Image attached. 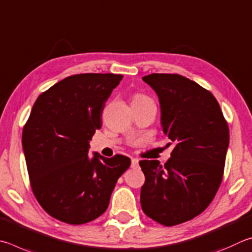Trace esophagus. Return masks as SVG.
<instances>
[{"label": "esophagus", "mask_w": 252, "mask_h": 252, "mask_svg": "<svg viewBox=\"0 0 252 252\" xmlns=\"http://www.w3.org/2000/svg\"><path fill=\"white\" fill-rule=\"evenodd\" d=\"M138 159L137 158H131V168H137L138 167Z\"/></svg>", "instance_id": "esophagus-1"}]
</instances>
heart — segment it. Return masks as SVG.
I'll use <instances>...</instances> for the list:
<instances>
[{
	"label": "heart",
	"mask_w": 252,
	"mask_h": 252,
	"mask_svg": "<svg viewBox=\"0 0 252 252\" xmlns=\"http://www.w3.org/2000/svg\"><path fill=\"white\" fill-rule=\"evenodd\" d=\"M147 100H151V99H149L147 96L142 95V94H136L133 97V101H147Z\"/></svg>",
	"instance_id": "1"
}]
</instances>
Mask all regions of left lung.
<instances>
[{
	"label": "left lung",
	"mask_w": 252,
	"mask_h": 252,
	"mask_svg": "<svg viewBox=\"0 0 252 252\" xmlns=\"http://www.w3.org/2000/svg\"><path fill=\"white\" fill-rule=\"evenodd\" d=\"M143 81L158 96L162 130L175 147L164 166L139 161L145 175L140 205L149 218L175 226L214 199L229 146L228 124L215 96L196 82L178 74H151Z\"/></svg>",
	"instance_id": "obj_1"
}]
</instances>
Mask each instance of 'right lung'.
Segmentation results:
<instances>
[{"label": "right lung", "instance_id": "obj_1", "mask_svg": "<svg viewBox=\"0 0 252 252\" xmlns=\"http://www.w3.org/2000/svg\"><path fill=\"white\" fill-rule=\"evenodd\" d=\"M123 77L73 75L33 105L22 134L31 186L43 209L60 221L82 224L103 215L117 179L130 165L123 155L88 156L106 100Z\"/></svg>", "mask_w": 252, "mask_h": 252}]
</instances>
